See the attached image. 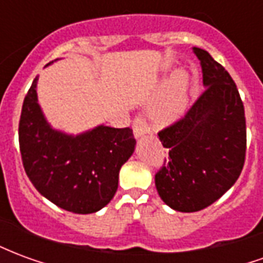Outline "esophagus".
I'll use <instances>...</instances> for the list:
<instances>
[{
  "label": "esophagus",
  "instance_id": "34e87169",
  "mask_svg": "<svg viewBox=\"0 0 263 263\" xmlns=\"http://www.w3.org/2000/svg\"><path fill=\"white\" fill-rule=\"evenodd\" d=\"M132 129H134V135L137 138L142 137V135H146V134H151V125H149L146 120L138 115L134 118V122H132Z\"/></svg>",
  "mask_w": 263,
  "mask_h": 263
}]
</instances>
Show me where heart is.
<instances>
[{
  "label": "heart",
  "mask_w": 263,
  "mask_h": 263,
  "mask_svg": "<svg viewBox=\"0 0 263 263\" xmlns=\"http://www.w3.org/2000/svg\"><path fill=\"white\" fill-rule=\"evenodd\" d=\"M186 91H187V76L177 71L169 81V87L152 109L154 118L160 124H171L176 121L186 107Z\"/></svg>",
  "instance_id": "b5f03b06"
}]
</instances>
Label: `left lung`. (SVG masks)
<instances>
[{
	"label": "left lung",
	"instance_id": "8db88e82",
	"mask_svg": "<svg viewBox=\"0 0 263 263\" xmlns=\"http://www.w3.org/2000/svg\"><path fill=\"white\" fill-rule=\"evenodd\" d=\"M193 52L207 88L182 120L158 132L166 156L155 175L160 198L182 213L205 209L231 189L247 152L245 111L235 83L209 52Z\"/></svg>",
	"mask_w": 263,
	"mask_h": 263
}]
</instances>
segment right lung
Returning a JSON list of instances; mask_svg holds the SVG:
<instances>
[{
    "label": "right lung",
    "instance_id": "right-lung-1",
    "mask_svg": "<svg viewBox=\"0 0 263 263\" xmlns=\"http://www.w3.org/2000/svg\"><path fill=\"white\" fill-rule=\"evenodd\" d=\"M36 83L37 76L24 100L18 129L26 175L60 209L96 213L114 197L121 166L135 149L134 132L104 125L77 137L54 131L37 104Z\"/></svg>",
    "mask_w": 263,
    "mask_h": 263
}]
</instances>
